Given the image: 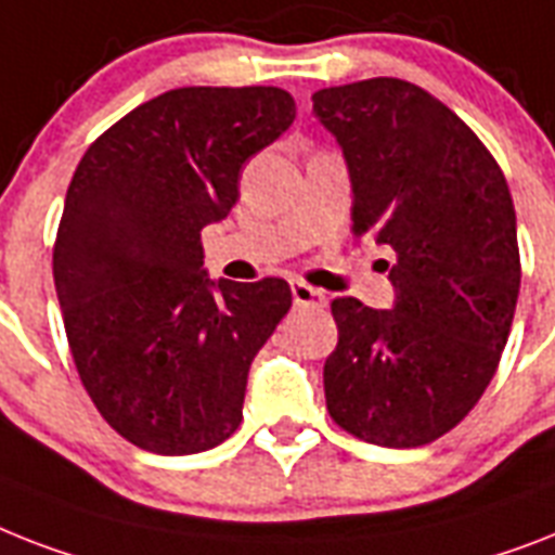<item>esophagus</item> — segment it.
Here are the masks:
<instances>
[{"mask_svg": "<svg viewBox=\"0 0 555 555\" xmlns=\"http://www.w3.org/2000/svg\"><path fill=\"white\" fill-rule=\"evenodd\" d=\"M291 293H293V305H324V293L317 291V287H310L308 282H291Z\"/></svg>", "mask_w": 555, "mask_h": 555, "instance_id": "34e87169", "label": "esophagus"}]
</instances>
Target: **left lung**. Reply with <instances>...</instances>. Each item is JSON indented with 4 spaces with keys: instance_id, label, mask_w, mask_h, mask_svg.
<instances>
[{
    "instance_id": "8db88e82",
    "label": "left lung",
    "mask_w": 555,
    "mask_h": 555,
    "mask_svg": "<svg viewBox=\"0 0 555 555\" xmlns=\"http://www.w3.org/2000/svg\"><path fill=\"white\" fill-rule=\"evenodd\" d=\"M313 114L348 159L353 233L393 250V310L331 301L327 413L382 448H422L476 408L511 336L521 285L511 188L448 105L390 76L322 88Z\"/></svg>"
}]
</instances>
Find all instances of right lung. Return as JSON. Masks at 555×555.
Instances as JSON below:
<instances>
[{"instance_id": "obj_1", "label": "right lung", "mask_w": 555, "mask_h": 555, "mask_svg": "<svg viewBox=\"0 0 555 555\" xmlns=\"http://www.w3.org/2000/svg\"><path fill=\"white\" fill-rule=\"evenodd\" d=\"M296 119L282 88H176L85 151L53 242L76 371L121 439L162 456L222 444L247 371L291 310V285L210 282L202 228L231 214L238 176Z\"/></svg>"}]
</instances>
